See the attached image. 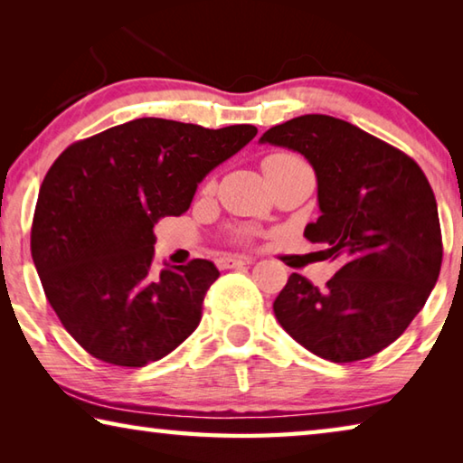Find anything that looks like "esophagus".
Listing matches in <instances>:
<instances>
[{"mask_svg":"<svg viewBox=\"0 0 463 463\" xmlns=\"http://www.w3.org/2000/svg\"><path fill=\"white\" fill-rule=\"evenodd\" d=\"M253 263L250 257H242V255H221L216 257V265L218 269H234V268H241V265H249Z\"/></svg>","mask_w":463,"mask_h":463,"instance_id":"obj_1","label":"esophagus"}]
</instances>
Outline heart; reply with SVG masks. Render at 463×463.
<instances>
[{
    "instance_id": "obj_1",
    "label": "heart",
    "mask_w": 463,
    "mask_h": 463,
    "mask_svg": "<svg viewBox=\"0 0 463 463\" xmlns=\"http://www.w3.org/2000/svg\"><path fill=\"white\" fill-rule=\"evenodd\" d=\"M279 156H292V155H281V153L279 155H269L268 159H279ZM268 159H265V161H268ZM242 237H247V232H242Z\"/></svg>"
}]
</instances>
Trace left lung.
<instances>
[{"mask_svg":"<svg viewBox=\"0 0 463 463\" xmlns=\"http://www.w3.org/2000/svg\"><path fill=\"white\" fill-rule=\"evenodd\" d=\"M260 140L308 159L320 216L304 237L339 263L323 289L292 273L273 302L278 323L328 362L380 354L425 307L441 271V226L425 174L401 148L325 114L298 116Z\"/></svg>","mask_w":463,"mask_h":463,"instance_id":"left-lung-1","label":"left lung"}]
</instances>
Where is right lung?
<instances>
[{
    "instance_id": "right-lung-1",
    "label": "right lung",
    "mask_w": 463,
    "mask_h": 463,
    "mask_svg": "<svg viewBox=\"0 0 463 463\" xmlns=\"http://www.w3.org/2000/svg\"><path fill=\"white\" fill-rule=\"evenodd\" d=\"M257 128L210 130L138 118L77 140L38 194L30 250L67 333L101 362L143 367L171 354L202 318L213 261L156 269L153 226L190 208L195 187Z\"/></svg>"
}]
</instances>
